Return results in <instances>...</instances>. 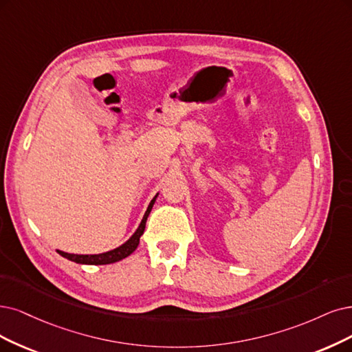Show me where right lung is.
<instances>
[{"label": "right lung", "mask_w": 352, "mask_h": 352, "mask_svg": "<svg viewBox=\"0 0 352 352\" xmlns=\"http://www.w3.org/2000/svg\"><path fill=\"white\" fill-rule=\"evenodd\" d=\"M158 194H156V196L151 200L145 214H143L142 222L138 226V229L135 230L133 235L130 236L124 243H122L120 246H117V248H114L111 251H107V252H102V254H85V255H82V254H68V252H63V251H59V250H56V252L59 255H62L63 258L69 259V261H72V263L84 264V265H106V264H113V263H117V261H122L123 258L129 256L138 248L140 236L143 235V232H145L148 216H149L152 207L156 201V197H158Z\"/></svg>", "instance_id": "obj_1"}]
</instances>
